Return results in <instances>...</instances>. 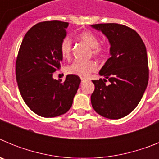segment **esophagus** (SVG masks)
I'll return each mask as SVG.
<instances>
[{
    "instance_id": "obj_1",
    "label": "esophagus",
    "mask_w": 159,
    "mask_h": 159,
    "mask_svg": "<svg viewBox=\"0 0 159 159\" xmlns=\"http://www.w3.org/2000/svg\"><path fill=\"white\" fill-rule=\"evenodd\" d=\"M85 80V79H84V78H81V82H84V81Z\"/></svg>"
}]
</instances>
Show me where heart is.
<instances>
[{"label": "heart", "instance_id": "heart-1", "mask_svg": "<svg viewBox=\"0 0 159 159\" xmlns=\"http://www.w3.org/2000/svg\"><path fill=\"white\" fill-rule=\"evenodd\" d=\"M78 38L87 45L92 48V53L96 58H102L105 56L107 48L104 45L99 44V37L91 31H84L79 34ZM60 54L62 57L68 60L71 55V40L69 37H64L60 43ZM97 70V64L94 61L88 62H75L67 66L66 71L68 74L75 75L81 78H87L90 74Z\"/></svg>", "mask_w": 159, "mask_h": 159}]
</instances>
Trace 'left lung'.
I'll return each mask as SVG.
<instances>
[{
	"mask_svg": "<svg viewBox=\"0 0 159 159\" xmlns=\"http://www.w3.org/2000/svg\"><path fill=\"white\" fill-rule=\"evenodd\" d=\"M111 43V57L99 71L105 79L92 80V107L107 119H119L130 114L141 100L149 80L146 46L134 29L116 23L97 24ZM111 83L106 84L107 80Z\"/></svg>",
	"mask_w": 159,
	"mask_h": 159,
	"instance_id": "obj_1",
	"label": "left lung"
}]
</instances>
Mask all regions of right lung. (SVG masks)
Returning a JSON list of instances; mask_svg holds the SVG:
<instances>
[{"label": "right lung", "instance_id": "1", "mask_svg": "<svg viewBox=\"0 0 159 159\" xmlns=\"http://www.w3.org/2000/svg\"><path fill=\"white\" fill-rule=\"evenodd\" d=\"M67 22L48 20L32 26L24 37L16 61V77L24 101L32 111L52 118L66 113L72 105L80 78L67 75L54 80L63 57L60 46Z\"/></svg>", "mask_w": 159, "mask_h": 159}]
</instances>
